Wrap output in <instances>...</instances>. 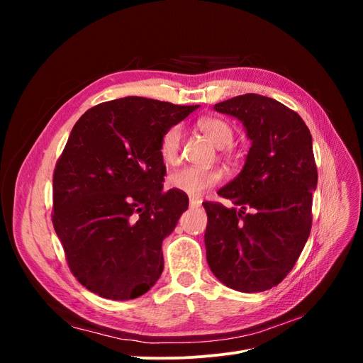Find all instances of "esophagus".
Masks as SVG:
<instances>
[{
    "label": "esophagus",
    "instance_id": "obj_1",
    "mask_svg": "<svg viewBox=\"0 0 363 363\" xmlns=\"http://www.w3.org/2000/svg\"><path fill=\"white\" fill-rule=\"evenodd\" d=\"M189 206H191L192 208L200 207V206H201V201H200L199 199H191V200H189Z\"/></svg>",
    "mask_w": 363,
    "mask_h": 363
}]
</instances>
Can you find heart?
<instances>
[{
  "label": "heart",
  "mask_w": 363,
  "mask_h": 363,
  "mask_svg": "<svg viewBox=\"0 0 363 363\" xmlns=\"http://www.w3.org/2000/svg\"><path fill=\"white\" fill-rule=\"evenodd\" d=\"M199 128L218 148H224L233 142V128L223 119L203 118L199 121ZM182 139L183 128L180 125H172L164 131L159 148L160 157L164 162L172 163L177 160ZM219 180H221V174L218 171L186 167L169 174L168 186L171 189L183 192L189 196H200L206 189H211L215 184H218Z\"/></svg>",
  "instance_id": "b5f03b06"
}]
</instances>
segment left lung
<instances>
[{
  "instance_id": "obj_1",
  "label": "left lung",
  "mask_w": 363,
  "mask_h": 363,
  "mask_svg": "<svg viewBox=\"0 0 363 363\" xmlns=\"http://www.w3.org/2000/svg\"><path fill=\"white\" fill-rule=\"evenodd\" d=\"M213 108L242 123L251 148L242 171L218 191L235 206L203 203L207 263L225 286L262 292L288 276L311 235L318 183L312 135L298 113L259 94Z\"/></svg>"
}]
</instances>
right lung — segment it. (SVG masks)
Here are the masks:
<instances>
[{"label":"right lung","instance_id":"obj_1","mask_svg":"<svg viewBox=\"0 0 363 363\" xmlns=\"http://www.w3.org/2000/svg\"><path fill=\"white\" fill-rule=\"evenodd\" d=\"M199 106L125 96L77 121L54 169L52 225L86 289L108 300L148 292L163 271V239L188 195L163 192L164 131Z\"/></svg>","mask_w":363,"mask_h":363}]
</instances>
